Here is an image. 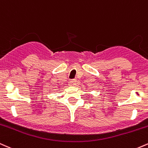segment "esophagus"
Returning <instances> with one entry per match:
<instances>
[{"label": "esophagus", "instance_id": "esophagus-1", "mask_svg": "<svg viewBox=\"0 0 148 148\" xmlns=\"http://www.w3.org/2000/svg\"><path fill=\"white\" fill-rule=\"evenodd\" d=\"M76 82H77V81H76V80L74 79V80H72V81H70V84H71V85H72V86H75Z\"/></svg>", "mask_w": 148, "mask_h": 148}]
</instances>
